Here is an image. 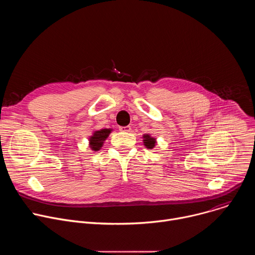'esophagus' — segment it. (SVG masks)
<instances>
[{
  "label": "esophagus",
  "mask_w": 255,
  "mask_h": 255,
  "mask_svg": "<svg viewBox=\"0 0 255 255\" xmlns=\"http://www.w3.org/2000/svg\"><path fill=\"white\" fill-rule=\"evenodd\" d=\"M119 130L121 131V132H130L131 131V127L130 126H125V127H120L119 128Z\"/></svg>",
  "instance_id": "esophagus-1"
}]
</instances>
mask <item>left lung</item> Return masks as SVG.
Instances as JSON below:
<instances>
[{"instance_id":"left-lung-1","label":"left lung","mask_w":255,"mask_h":255,"mask_svg":"<svg viewBox=\"0 0 255 255\" xmlns=\"http://www.w3.org/2000/svg\"><path fill=\"white\" fill-rule=\"evenodd\" d=\"M143 138H144V140H143V141H144V145H145V146H146L147 148L152 149V148L155 146L156 140H155L153 137H151L150 135H144Z\"/></svg>"}]
</instances>
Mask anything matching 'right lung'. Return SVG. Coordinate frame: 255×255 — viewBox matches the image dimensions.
I'll list each match as a JSON object with an SVG mask.
<instances>
[{"mask_svg":"<svg viewBox=\"0 0 255 255\" xmlns=\"http://www.w3.org/2000/svg\"><path fill=\"white\" fill-rule=\"evenodd\" d=\"M111 131H112L111 129H102L94 132L93 136L90 137L91 148L95 151H98L102 147L104 141L107 139V137L111 133Z\"/></svg>","mask_w":255,"mask_h":255,"instance_id":"right-lung-1","label":"right lung"}]
</instances>
